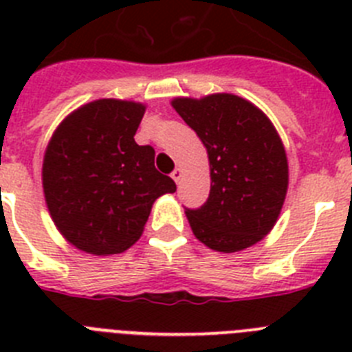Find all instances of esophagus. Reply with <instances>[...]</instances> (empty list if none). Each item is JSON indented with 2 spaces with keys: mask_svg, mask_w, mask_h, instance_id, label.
Listing matches in <instances>:
<instances>
[{
  "mask_svg": "<svg viewBox=\"0 0 352 352\" xmlns=\"http://www.w3.org/2000/svg\"><path fill=\"white\" fill-rule=\"evenodd\" d=\"M170 178H173L176 183H179V179L183 178V169H182V167H176V169L173 170V174H170Z\"/></svg>",
  "mask_w": 352,
  "mask_h": 352,
  "instance_id": "1",
  "label": "esophagus"
}]
</instances>
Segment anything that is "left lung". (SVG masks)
Here are the masks:
<instances>
[{
    "instance_id": "1",
    "label": "left lung",
    "mask_w": 352,
    "mask_h": 352,
    "mask_svg": "<svg viewBox=\"0 0 352 352\" xmlns=\"http://www.w3.org/2000/svg\"><path fill=\"white\" fill-rule=\"evenodd\" d=\"M170 105L210 160V197L185 211L194 236L223 254L256 245L276 223L287 194V155L276 129L257 105L232 93L178 96Z\"/></svg>"
}]
</instances>
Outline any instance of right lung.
I'll use <instances>...</instances> for the list:
<instances>
[{
	"label": "right lung",
	"mask_w": 352,
	"mask_h": 352,
	"mask_svg": "<svg viewBox=\"0 0 352 352\" xmlns=\"http://www.w3.org/2000/svg\"><path fill=\"white\" fill-rule=\"evenodd\" d=\"M146 105L100 98L72 111L42 164L49 214L68 243L93 256L121 254L141 238L151 206L176 185L155 169V149L133 139Z\"/></svg>",
	"instance_id": "right-lung-1"
}]
</instances>
